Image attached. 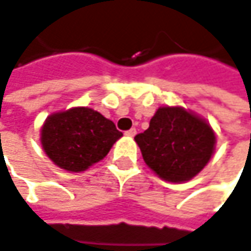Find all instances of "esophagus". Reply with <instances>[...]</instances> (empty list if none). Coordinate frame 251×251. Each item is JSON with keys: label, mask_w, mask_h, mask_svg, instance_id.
Here are the masks:
<instances>
[{"label": "esophagus", "mask_w": 251, "mask_h": 251, "mask_svg": "<svg viewBox=\"0 0 251 251\" xmlns=\"http://www.w3.org/2000/svg\"><path fill=\"white\" fill-rule=\"evenodd\" d=\"M124 134H126L127 137H134V135L137 134V130H135V128H131V130H128V131H126V132H124Z\"/></svg>", "instance_id": "obj_1"}]
</instances>
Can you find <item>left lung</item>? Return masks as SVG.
I'll return each mask as SVG.
<instances>
[{
	"label": "left lung",
	"mask_w": 251,
	"mask_h": 251,
	"mask_svg": "<svg viewBox=\"0 0 251 251\" xmlns=\"http://www.w3.org/2000/svg\"><path fill=\"white\" fill-rule=\"evenodd\" d=\"M147 167L161 179L191 181L215 152L216 134L206 120L181 106L158 107L150 127L135 135Z\"/></svg>",
	"instance_id": "left-lung-1"
}]
</instances>
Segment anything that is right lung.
<instances>
[{"label": "right lung", "instance_id": "obj_1", "mask_svg": "<svg viewBox=\"0 0 251 251\" xmlns=\"http://www.w3.org/2000/svg\"><path fill=\"white\" fill-rule=\"evenodd\" d=\"M121 137L111 120L90 107L52 113L41 127L45 154L69 172H82L101 161Z\"/></svg>", "mask_w": 251, "mask_h": 251}]
</instances>
